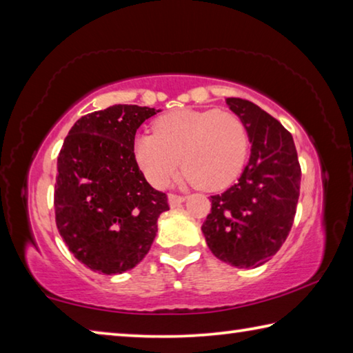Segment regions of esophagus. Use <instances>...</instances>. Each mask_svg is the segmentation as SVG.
Listing matches in <instances>:
<instances>
[{"label":"esophagus","instance_id":"1","mask_svg":"<svg viewBox=\"0 0 353 353\" xmlns=\"http://www.w3.org/2000/svg\"><path fill=\"white\" fill-rule=\"evenodd\" d=\"M183 201H185V196L174 194V193L168 194V202H170V205H171V207H177V205H181Z\"/></svg>","mask_w":353,"mask_h":353}]
</instances>
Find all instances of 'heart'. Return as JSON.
<instances>
[{"label": "heart", "instance_id": "b5f03b06", "mask_svg": "<svg viewBox=\"0 0 353 353\" xmlns=\"http://www.w3.org/2000/svg\"><path fill=\"white\" fill-rule=\"evenodd\" d=\"M248 146L246 126L235 113L182 109L160 117L154 134L137 137L134 154L155 187H166L182 163L187 181L219 190L240 174Z\"/></svg>", "mask_w": 353, "mask_h": 353}]
</instances>
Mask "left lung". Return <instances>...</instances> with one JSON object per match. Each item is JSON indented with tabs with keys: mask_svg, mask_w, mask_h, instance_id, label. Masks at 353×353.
<instances>
[{
	"mask_svg": "<svg viewBox=\"0 0 353 353\" xmlns=\"http://www.w3.org/2000/svg\"><path fill=\"white\" fill-rule=\"evenodd\" d=\"M225 104L241 119L250 157L240 179L212 196L202 234L212 254L227 265L259 268L288 236L301 188V165L291 134L259 105L240 98Z\"/></svg>",
	"mask_w": 353,
	"mask_h": 353,
	"instance_id": "obj_1",
	"label": "left lung"
}]
</instances>
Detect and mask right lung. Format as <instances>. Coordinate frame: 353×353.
I'll list each match as a JSON object with an SVG mask.
<instances>
[{
    "mask_svg": "<svg viewBox=\"0 0 353 353\" xmlns=\"http://www.w3.org/2000/svg\"><path fill=\"white\" fill-rule=\"evenodd\" d=\"M160 110L115 104L82 117L57 157L59 234L77 260L99 274H123L145 259L168 199L143 176L135 134Z\"/></svg>",
    "mask_w": 353,
    "mask_h": 353,
    "instance_id": "obj_1",
    "label": "right lung"
}]
</instances>
